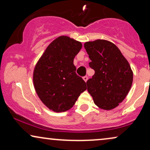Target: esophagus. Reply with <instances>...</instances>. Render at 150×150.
I'll return each instance as SVG.
<instances>
[{
  "instance_id": "obj_1",
  "label": "esophagus",
  "mask_w": 150,
  "mask_h": 150,
  "mask_svg": "<svg viewBox=\"0 0 150 150\" xmlns=\"http://www.w3.org/2000/svg\"><path fill=\"white\" fill-rule=\"evenodd\" d=\"M83 80L85 82H87V80H88V76H83Z\"/></svg>"
}]
</instances>
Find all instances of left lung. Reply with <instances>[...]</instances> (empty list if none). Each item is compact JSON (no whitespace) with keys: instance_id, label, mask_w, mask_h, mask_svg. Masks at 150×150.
Instances as JSON below:
<instances>
[{"instance_id":"1","label":"left lung","mask_w":150,"mask_h":150,"mask_svg":"<svg viewBox=\"0 0 150 150\" xmlns=\"http://www.w3.org/2000/svg\"><path fill=\"white\" fill-rule=\"evenodd\" d=\"M95 74L87 81L88 92L94 103L104 110H111L126 97L133 81L128 61L119 48L106 40H98L84 44Z\"/></svg>"}]
</instances>
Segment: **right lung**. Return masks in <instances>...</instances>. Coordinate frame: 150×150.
I'll return each instance as SVG.
<instances>
[{
  "label": "right lung",
  "instance_id": "obj_1",
  "mask_svg": "<svg viewBox=\"0 0 150 150\" xmlns=\"http://www.w3.org/2000/svg\"><path fill=\"white\" fill-rule=\"evenodd\" d=\"M81 48L80 42L59 37L49 45L35 67V89L43 103L53 111L69 110L87 89L74 65V59Z\"/></svg>",
  "mask_w": 150,
  "mask_h": 150
}]
</instances>
